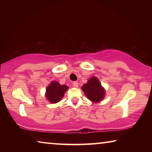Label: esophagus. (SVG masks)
<instances>
[{
	"label": "esophagus",
	"instance_id": "esophagus-1",
	"mask_svg": "<svg viewBox=\"0 0 152 152\" xmlns=\"http://www.w3.org/2000/svg\"><path fill=\"white\" fill-rule=\"evenodd\" d=\"M72 85H73L74 87H78V82H74L73 84H72Z\"/></svg>",
	"mask_w": 152,
	"mask_h": 152
}]
</instances>
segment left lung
Returning <instances> with one entry per match:
<instances>
[{
    "instance_id": "left-lung-1",
    "label": "left lung",
    "mask_w": 152,
    "mask_h": 152,
    "mask_svg": "<svg viewBox=\"0 0 152 152\" xmlns=\"http://www.w3.org/2000/svg\"><path fill=\"white\" fill-rule=\"evenodd\" d=\"M82 89L87 98L93 102H99L104 97L105 90L96 77L89 79L88 82L82 86Z\"/></svg>"
}]
</instances>
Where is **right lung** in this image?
<instances>
[{"label": "right lung", "instance_id": "right-lung-1", "mask_svg": "<svg viewBox=\"0 0 152 152\" xmlns=\"http://www.w3.org/2000/svg\"><path fill=\"white\" fill-rule=\"evenodd\" d=\"M68 89V87L66 85H61L59 82L53 81L46 88L45 97L50 103H57L64 97Z\"/></svg>", "mask_w": 152, "mask_h": 152}]
</instances>
